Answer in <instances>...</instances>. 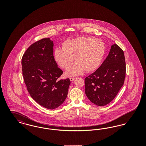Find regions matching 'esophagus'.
I'll list each match as a JSON object with an SVG mask.
<instances>
[{"label": "esophagus", "mask_w": 146, "mask_h": 146, "mask_svg": "<svg viewBox=\"0 0 146 146\" xmlns=\"http://www.w3.org/2000/svg\"><path fill=\"white\" fill-rule=\"evenodd\" d=\"M75 79H76V78H74V77H70V80L71 82L73 81Z\"/></svg>", "instance_id": "obj_1"}]
</instances>
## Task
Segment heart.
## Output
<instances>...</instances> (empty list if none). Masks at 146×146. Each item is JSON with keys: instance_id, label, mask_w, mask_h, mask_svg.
Returning <instances> with one entry per match:
<instances>
[{"instance_id": "obj_1", "label": "heart", "mask_w": 146, "mask_h": 146, "mask_svg": "<svg viewBox=\"0 0 146 146\" xmlns=\"http://www.w3.org/2000/svg\"><path fill=\"white\" fill-rule=\"evenodd\" d=\"M105 54L104 42L92 37H79L63 42L62 48H56L54 52L56 62L66 71L67 76L81 74L85 70L92 72L100 66Z\"/></svg>"}]
</instances>
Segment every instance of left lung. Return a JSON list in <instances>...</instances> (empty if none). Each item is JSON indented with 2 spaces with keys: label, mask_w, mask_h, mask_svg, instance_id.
Instances as JSON below:
<instances>
[{
  "label": "left lung",
  "mask_w": 146,
  "mask_h": 146,
  "mask_svg": "<svg viewBox=\"0 0 146 146\" xmlns=\"http://www.w3.org/2000/svg\"><path fill=\"white\" fill-rule=\"evenodd\" d=\"M125 73L124 51L114 44L101 66L85 78L86 96L91 102L98 106L110 104L123 85Z\"/></svg>",
  "instance_id": "obj_1"
}]
</instances>
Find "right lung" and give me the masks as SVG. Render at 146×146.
<instances>
[{
  "mask_svg": "<svg viewBox=\"0 0 146 146\" xmlns=\"http://www.w3.org/2000/svg\"><path fill=\"white\" fill-rule=\"evenodd\" d=\"M54 42L44 38L32 44L22 58V74L31 96L43 107L54 110L68 94L70 81L58 80L63 73L54 57Z\"/></svg>",
  "mask_w": 146,
  "mask_h": 146,
  "instance_id": "1",
  "label": "right lung"
}]
</instances>
